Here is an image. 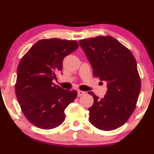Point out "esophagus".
<instances>
[{
  "mask_svg": "<svg viewBox=\"0 0 154 154\" xmlns=\"http://www.w3.org/2000/svg\"><path fill=\"white\" fill-rule=\"evenodd\" d=\"M84 94H85V93L84 91H77V95H78L79 97L81 96V95H84Z\"/></svg>",
  "mask_w": 154,
  "mask_h": 154,
  "instance_id": "esophagus-1",
  "label": "esophagus"
}]
</instances>
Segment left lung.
I'll return each instance as SVG.
<instances>
[{"label": "left lung", "instance_id": "left-lung-1", "mask_svg": "<svg viewBox=\"0 0 154 154\" xmlns=\"http://www.w3.org/2000/svg\"><path fill=\"white\" fill-rule=\"evenodd\" d=\"M79 43L91 63L93 75L107 82L103 98L88 92L94 99L88 109L90 122L104 131L119 128L133 113L140 91L135 57L111 36L84 39Z\"/></svg>", "mask_w": 154, "mask_h": 154}]
</instances>
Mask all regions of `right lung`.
Masks as SVG:
<instances>
[{
	"label": "right lung",
	"instance_id": "obj_1",
	"mask_svg": "<svg viewBox=\"0 0 154 154\" xmlns=\"http://www.w3.org/2000/svg\"><path fill=\"white\" fill-rule=\"evenodd\" d=\"M75 40L59 38L37 42L21 59L17 67L16 95L23 114L35 126L50 130L65 119L64 110L77 96L53 83L62 70L63 60L78 48Z\"/></svg>",
	"mask_w": 154,
	"mask_h": 154
}]
</instances>
